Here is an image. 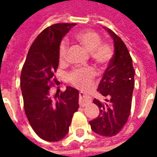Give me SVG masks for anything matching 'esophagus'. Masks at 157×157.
<instances>
[{
    "mask_svg": "<svg viewBox=\"0 0 157 157\" xmlns=\"http://www.w3.org/2000/svg\"><path fill=\"white\" fill-rule=\"evenodd\" d=\"M79 97H80L79 98V103H80V106H82V107H85L86 105H87L92 101L91 98L84 92H80Z\"/></svg>",
    "mask_w": 157,
    "mask_h": 157,
    "instance_id": "obj_1",
    "label": "esophagus"
}]
</instances>
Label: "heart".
I'll list each match as a JSON object with an SVG mask.
<instances>
[{"label": "heart", "mask_w": 157, "mask_h": 157, "mask_svg": "<svg viewBox=\"0 0 157 157\" xmlns=\"http://www.w3.org/2000/svg\"><path fill=\"white\" fill-rule=\"evenodd\" d=\"M75 39L90 52L92 59L98 65H106L113 56V48L108 44L101 43V37L98 33L90 30L81 31L75 36ZM67 42L60 43L59 48V59L63 61L66 56ZM95 72L92 68H75L69 73V81L77 87H85L92 82Z\"/></svg>", "instance_id": "heart-1"}]
</instances>
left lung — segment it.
<instances>
[{
    "label": "left lung",
    "instance_id": "left-lung-1",
    "mask_svg": "<svg viewBox=\"0 0 157 157\" xmlns=\"http://www.w3.org/2000/svg\"><path fill=\"white\" fill-rule=\"evenodd\" d=\"M104 29L113 40L114 54L99 83L98 91L109 99H106L108 102L105 103L96 98L93 100L100 113L97 118L89 121V124L98 135L110 137L117 135L128 121L135 72L124 43L111 29Z\"/></svg>",
    "mask_w": 157,
    "mask_h": 157
}]
</instances>
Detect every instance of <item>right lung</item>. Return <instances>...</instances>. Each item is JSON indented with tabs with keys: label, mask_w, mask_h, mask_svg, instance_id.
Masks as SVG:
<instances>
[{
	"label": "right lung",
	"mask_w": 157,
	"mask_h": 157,
	"mask_svg": "<svg viewBox=\"0 0 157 157\" xmlns=\"http://www.w3.org/2000/svg\"><path fill=\"white\" fill-rule=\"evenodd\" d=\"M74 26L56 23L43 30L29 48L22 69L20 85L26 116L34 132L46 141H59L68 134L79 108V92L74 87L66 86L54 98L49 92L59 66L60 42Z\"/></svg>",
	"instance_id": "right-lung-1"
}]
</instances>
